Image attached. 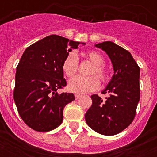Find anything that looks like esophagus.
I'll return each instance as SVG.
<instances>
[{"instance_id":"34e87169","label":"esophagus","mask_w":157,"mask_h":157,"mask_svg":"<svg viewBox=\"0 0 157 157\" xmlns=\"http://www.w3.org/2000/svg\"><path fill=\"white\" fill-rule=\"evenodd\" d=\"M75 98H76V100H77V99H80V98H81V94H75Z\"/></svg>"}]
</instances>
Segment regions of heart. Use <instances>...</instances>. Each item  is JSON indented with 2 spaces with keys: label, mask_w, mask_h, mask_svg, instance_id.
<instances>
[{
  "label": "heart",
  "mask_w": 157,
  "mask_h": 157,
  "mask_svg": "<svg viewBox=\"0 0 157 157\" xmlns=\"http://www.w3.org/2000/svg\"><path fill=\"white\" fill-rule=\"evenodd\" d=\"M84 56L91 63H93V67L89 72V75L91 76H76L70 80L67 85V89L70 92L76 94H82L98 90L99 87V81L97 79V77L102 83H106L108 80V72L103 66L105 63L104 57L100 53L93 50L86 53ZM77 69L78 58L75 53H69L62 64V70L64 75L67 77H72L76 73ZM95 76L97 77L95 78Z\"/></svg>",
  "instance_id": "heart-1"
}]
</instances>
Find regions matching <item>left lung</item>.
<instances>
[{
	"mask_svg": "<svg viewBox=\"0 0 157 157\" xmlns=\"http://www.w3.org/2000/svg\"><path fill=\"white\" fill-rule=\"evenodd\" d=\"M111 59L114 75L102 94H107L103 101L97 94L91 96L92 105L86 113V123L103 135H115L126 129L134 121L140 99V68L131 54L112 41L95 45Z\"/></svg>",
	"mask_w": 157,
	"mask_h": 157,
	"instance_id": "1",
	"label": "left lung"
}]
</instances>
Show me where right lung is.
Returning a JSON list of instances; mask_svg holds the SVG:
<instances>
[{"instance_id": "right-lung-1", "label": "right lung", "mask_w": 157, "mask_h": 157, "mask_svg": "<svg viewBox=\"0 0 157 157\" xmlns=\"http://www.w3.org/2000/svg\"><path fill=\"white\" fill-rule=\"evenodd\" d=\"M79 44L51 35L28 46L21 57L16 70L13 99L18 114L31 129L50 131L63 122L64 107L75 97L72 93L57 92L67 86L62 64Z\"/></svg>"}]
</instances>
